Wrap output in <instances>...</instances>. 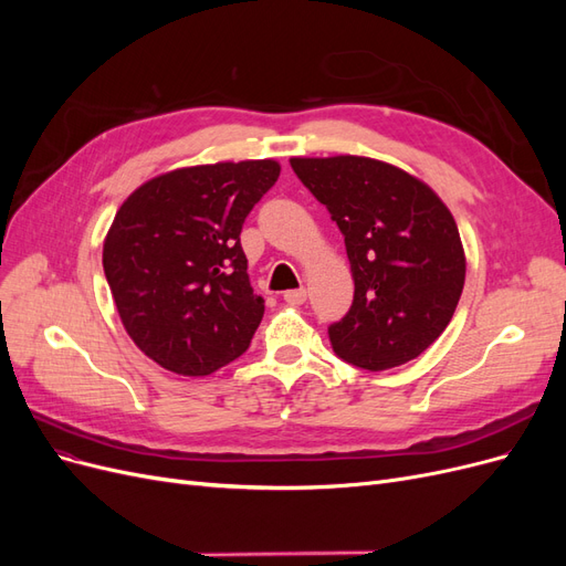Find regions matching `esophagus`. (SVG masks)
Instances as JSON below:
<instances>
[{
	"instance_id": "34e87169",
	"label": "esophagus",
	"mask_w": 566,
	"mask_h": 566,
	"mask_svg": "<svg viewBox=\"0 0 566 566\" xmlns=\"http://www.w3.org/2000/svg\"><path fill=\"white\" fill-rule=\"evenodd\" d=\"M283 300H285L287 304H293V306H297V304H304V302H306V290H304V287H297V290H287V293H283Z\"/></svg>"
}]
</instances>
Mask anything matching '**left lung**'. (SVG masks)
Here are the masks:
<instances>
[{"label":"left lung","instance_id":"obj_1","mask_svg":"<svg viewBox=\"0 0 566 566\" xmlns=\"http://www.w3.org/2000/svg\"><path fill=\"white\" fill-rule=\"evenodd\" d=\"M345 235L354 279L333 352L364 370L397 368L447 331L465 285V250L447 205L418 177L361 156L290 158Z\"/></svg>","mask_w":566,"mask_h":566}]
</instances>
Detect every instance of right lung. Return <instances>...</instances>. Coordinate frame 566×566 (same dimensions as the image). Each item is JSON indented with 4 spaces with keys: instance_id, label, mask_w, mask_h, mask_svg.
I'll return each mask as SVG.
<instances>
[{
    "instance_id": "1",
    "label": "right lung",
    "mask_w": 566,
    "mask_h": 566,
    "mask_svg": "<svg viewBox=\"0 0 566 566\" xmlns=\"http://www.w3.org/2000/svg\"><path fill=\"white\" fill-rule=\"evenodd\" d=\"M279 175L276 160L181 167L117 210L106 281L127 335L158 366L200 378L250 347L264 300L252 293L241 231Z\"/></svg>"
}]
</instances>
